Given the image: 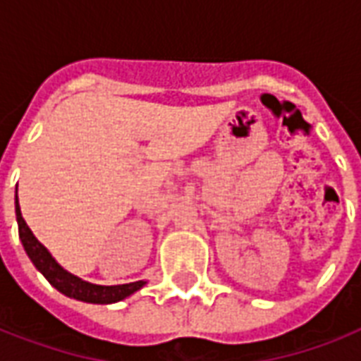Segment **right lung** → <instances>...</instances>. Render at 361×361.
Masks as SVG:
<instances>
[{
    "instance_id": "right-lung-1",
    "label": "right lung",
    "mask_w": 361,
    "mask_h": 361,
    "mask_svg": "<svg viewBox=\"0 0 361 361\" xmlns=\"http://www.w3.org/2000/svg\"><path fill=\"white\" fill-rule=\"evenodd\" d=\"M16 209V222H18V235H20L22 247L26 250L27 258L32 259V264L37 267L47 281L52 286L61 292L67 298H73V300L86 301V303H99V305H109V303H116V301L126 300L128 295L137 292L139 288H142L147 282L137 281L130 282V284H116V286H99V284H92L86 282L79 276L71 275L69 271L61 267L52 254L37 241V237L33 235L32 230L27 228L26 220L22 219L20 205H18V195L15 201Z\"/></svg>"
}]
</instances>
